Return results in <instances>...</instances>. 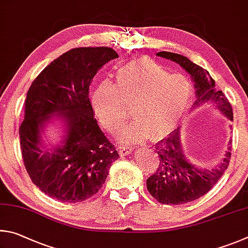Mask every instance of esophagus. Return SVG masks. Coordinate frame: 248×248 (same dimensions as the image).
<instances>
[{
	"label": "esophagus",
	"mask_w": 248,
	"mask_h": 248,
	"mask_svg": "<svg viewBox=\"0 0 248 248\" xmlns=\"http://www.w3.org/2000/svg\"><path fill=\"white\" fill-rule=\"evenodd\" d=\"M117 149H119V153H120L122 157H125V155H131L132 151H133L131 147H124V146H120Z\"/></svg>",
	"instance_id": "34e87169"
}]
</instances>
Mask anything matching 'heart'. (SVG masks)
<instances>
[{
  "mask_svg": "<svg viewBox=\"0 0 248 248\" xmlns=\"http://www.w3.org/2000/svg\"><path fill=\"white\" fill-rule=\"evenodd\" d=\"M192 87L181 74L168 69L148 58H137L120 65L115 85L102 80L90 93V103L102 125L114 132L128 117L126 103L136 120L117 135L125 144H136L170 133L183 117L190 100Z\"/></svg>",
  "mask_w": 248,
  "mask_h": 248,
  "instance_id": "1",
  "label": "heart"
}]
</instances>
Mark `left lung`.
Wrapping results in <instances>:
<instances>
[{
    "mask_svg": "<svg viewBox=\"0 0 248 248\" xmlns=\"http://www.w3.org/2000/svg\"><path fill=\"white\" fill-rule=\"evenodd\" d=\"M157 55L177 63L190 75L196 93L193 110L210 104L229 121H233L231 104L222 91L216 89V82L209 72L184 55L167 51L158 52ZM230 144L231 140L228 142L224 158L217 167L198 168L186 157L181 140V127H177L166 140L155 144L160 163L157 172L147 180L148 192L159 202L167 205H181L201 198L214 187L229 167Z\"/></svg>",
    "mask_w": 248,
    "mask_h": 248,
    "instance_id": "8db88e82",
    "label": "left lung"
}]
</instances>
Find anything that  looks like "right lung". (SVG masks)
I'll return each mask as SVG.
<instances>
[{
  "instance_id": "1",
  "label": "right lung",
  "mask_w": 248,
  "mask_h": 248,
  "mask_svg": "<svg viewBox=\"0 0 248 248\" xmlns=\"http://www.w3.org/2000/svg\"><path fill=\"white\" fill-rule=\"evenodd\" d=\"M116 58L107 46L72 49L47 65L28 90L19 128L21 155L32 183L59 202H78L97 194L120 157L89 99L94 75ZM50 124L62 127L53 144L44 140Z\"/></svg>"
}]
</instances>
